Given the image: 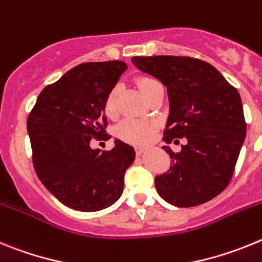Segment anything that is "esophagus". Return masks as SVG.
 Masks as SVG:
<instances>
[{"label":"esophagus","instance_id":"obj_1","mask_svg":"<svg viewBox=\"0 0 262 262\" xmlns=\"http://www.w3.org/2000/svg\"><path fill=\"white\" fill-rule=\"evenodd\" d=\"M136 153H137L138 157H141L145 153V147H136Z\"/></svg>","mask_w":262,"mask_h":262}]
</instances>
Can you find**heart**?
Listing matches in <instances>:
<instances>
[{
	"mask_svg": "<svg viewBox=\"0 0 262 262\" xmlns=\"http://www.w3.org/2000/svg\"><path fill=\"white\" fill-rule=\"evenodd\" d=\"M159 84L156 79L149 76H141L137 79V85L141 93L146 96L153 87ZM118 87H113L109 91L104 103V111L108 116H113L117 112ZM157 129V122L153 120H140V118H126L117 126V136L122 141L130 144H146L151 140Z\"/></svg>",
	"mask_w": 262,
	"mask_h": 262,
	"instance_id": "b5f03b06",
	"label": "heart"
}]
</instances>
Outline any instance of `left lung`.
<instances>
[{"label": "left lung", "mask_w": 262, "mask_h": 262, "mask_svg": "<svg viewBox=\"0 0 262 262\" xmlns=\"http://www.w3.org/2000/svg\"><path fill=\"white\" fill-rule=\"evenodd\" d=\"M142 72L165 84L170 115L163 141L178 144L179 153L163 146L171 167L156 177L158 194L177 207H194L217 196L231 182L247 122L240 95L210 63L190 56H133Z\"/></svg>", "instance_id": "left-lung-1"}]
</instances>
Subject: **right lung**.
I'll use <instances>...</instances> for the list:
<instances>
[{"label":"right lung","instance_id":"right-lung-1","mask_svg":"<svg viewBox=\"0 0 262 262\" xmlns=\"http://www.w3.org/2000/svg\"><path fill=\"white\" fill-rule=\"evenodd\" d=\"M126 67L121 60L76 66L39 93L27 117L36 175L70 208L95 212L121 196L136 151L120 140L109 151L91 142L109 140L104 103Z\"/></svg>","mask_w":262,"mask_h":262}]
</instances>
